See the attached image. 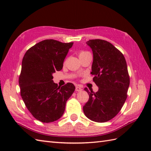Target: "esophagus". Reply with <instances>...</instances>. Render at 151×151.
<instances>
[{"mask_svg":"<svg viewBox=\"0 0 151 151\" xmlns=\"http://www.w3.org/2000/svg\"><path fill=\"white\" fill-rule=\"evenodd\" d=\"M75 90L76 91H82V89L81 88V87H80V86H76V89Z\"/></svg>","mask_w":151,"mask_h":151,"instance_id":"esophagus-1","label":"esophagus"}]
</instances>
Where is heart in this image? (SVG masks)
<instances>
[{"label": "heart", "instance_id": "1", "mask_svg": "<svg viewBox=\"0 0 151 151\" xmlns=\"http://www.w3.org/2000/svg\"><path fill=\"white\" fill-rule=\"evenodd\" d=\"M89 53V52H87V51H81V52H79V57L83 56V55H85V54H87Z\"/></svg>", "mask_w": 151, "mask_h": 151}]
</instances>
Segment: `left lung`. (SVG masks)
Masks as SVG:
<instances>
[{
    "instance_id": "8db88e82",
    "label": "left lung",
    "mask_w": 151,
    "mask_h": 151,
    "mask_svg": "<svg viewBox=\"0 0 151 151\" xmlns=\"http://www.w3.org/2000/svg\"><path fill=\"white\" fill-rule=\"evenodd\" d=\"M93 54L91 74L99 87L89 91V100L83 106L85 115L97 123L111 120L120 111L127 98L130 77L123 54L107 41L91 40L86 42Z\"/></svg>"
}]
</instances>
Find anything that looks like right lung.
I'll use <instances>...</instances> for the list:
<instances>
[{
    "label": "right lung",
    "instance_id": "add662e5",
    "mask_svg": "<svg viewBox=\"0 0 151 151\" xmlns=\"http://www.w3.org/2000/svg\"><path fill=\"white\" fill-rule=\"evenodd\" d=\"M73 42L45 40L28 49L22 61L19 84L21 95L32 115L43 123L58 119L75 87L67 83L62 87L52 81V74L62 70Z\"/></svg>",
    "mask_w": 151,
    "mask_h": 151
}]
</instances>
